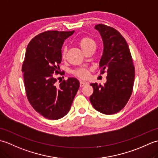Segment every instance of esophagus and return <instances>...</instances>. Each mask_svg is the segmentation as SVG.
I'll use <instances>...</instances> for the list:
<instances>
[{
  "label": "esophagus",
  "mask_w": 158,
  "mask_h": 158,
  "mask_svg": "<svg viewBox=\"0 0 158 158\" xmlns=\"http://www.w3.org/2000/svg\"><path fill=\"white\" fill-rule=\"evenodd\" d=\"M88 82H86V81H80V87H83V86H85V85H87L88 84Z\"/></svg>",
  "instance_id": "1"
}]
</instances>
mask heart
<instances>
[{
	"label": "heart",
	"mask_w": 158,
	"mask_h": 158,
	"mask_svg": "<svg viewBox=\"0 0 158 158\" xmlns=\"http://www.w3.org/2000/svg\"><path fill=\"white\" fill-rule=\"evenodd\" d=\"M79 45L82 51L86 53L89 50L96 48V42L92 38L89 36H83L81 39H80L79 41ZM67 53V47H64L62 52V58H64L66 56ZM73 74L76 77H78L81 79H86L89 76L88 70L85 68H77L73 71Z\"/></svg>",
	"instance_id": "b5f03b06"
}]
</instances>
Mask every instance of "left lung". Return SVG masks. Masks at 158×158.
I'll use <instances>...</instances> for the list:
<instances>
[{
	"mask_svg": "<svg viewBox=\"0 0 158 158\" xmlns=\"http://www.w3.org/2000/svg\"><path fill=\"white\" fill-rule=\"evenodd\" d=\"M102 36L104 49L100 61V74L107 73L106 82L91 83L89 100L96 110L105 115L120 111L132 95L135 69L129 47L120 32L102 23L95 26Z\"/></svg>",
	"mask_w": 158,
	"mask_h": 158,
	"instance_id": "left-lung-1",
	"label": "left lung"
}]
</instances>
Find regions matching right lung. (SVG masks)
<instances>
[{
    "instance_id": "right-lung-1",
    "label": "right lung",
    "mask_w": 158,
    "mask_h": 158,
    "mask_svg": "<svg viewBox=\"0 0 158 158\" xmlns=\"http://www.w3.org/2000/svg\"><path fill=\"white\" fill-rule=\"evenodd\" d=\"M74 32H43L35 36L26 48L22 68L26 96L33 109L47 119L65 116L79 88L75 78L63 80L57 85L55 77L60 73L63 43Z\"/></svg>"
}]
</instances>
